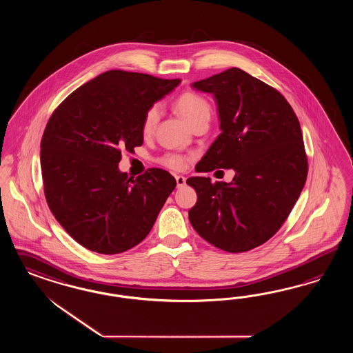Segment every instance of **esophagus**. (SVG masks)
<instances>
[{"label":"esophagus","mask_w":353,"mask_h":353,"mask_svg":"<svg viewBox=\"0 0 353 353\" xmlns=\"http://www.w3.org/2000/svg\"><path fill=\"white\" fill-rule=\"evenodd\" d=\"M176 182H177V188H182V186L186 185V177L176 176Z\"/></svg>","instance_id":"1"}]
</instances>
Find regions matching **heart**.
<instances>
[{
	"instance_id": "b5f03b06",
	"label": "heart",
	"mask_w": 353,
	"mask_h": 353,
	"mask_svg": "<svg viewBox=\"0 0 353 353\" xmlns=\"http://www.w3.org/2000/svg\"><path fill=\"white\" fill-rule=\"evenodd\" d=\"M176 110L185 121L190 125L194 121L199 119H210L211 117V107L208 102L195 93H183L176 101ZM161 118V108L159 106L150 107L145 114L142 121V132L145 134L151 133L157 127ZM164 164L172 170H182L185 167V158L180 155H168L164 159Z\"/></svg>"
}]
</instances>
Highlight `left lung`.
<instances>
[{"instance_id": "left-lung-1", "label": "left lung", "mask_w": 353, "mask_h": 353, "mask_svg": "<svg viewBox=\"0 0 353 353\" xmlns=\"http://www.w3.org/2000/svg\"><path fill=\"white\" fill-rule=\"evenodd\" d=\"M192 88L214 96L221 129L195 171L235 174L230 182L186 180L198 195L190 224L220 250L250 251L277 233L304 188L308 161L299 120L278 90L236 67Z\"/></svg>"}]
</instances>
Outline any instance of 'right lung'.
<instances>
[{"instance_id":"1","label":"right lung","mask_w":353,"mask_h":353,"mask_svg":"<svg viewBox=\"0 0 353 353\" xmlns=\"http://www.w3.org/2000/svg\"><path fill=\"white\" fill-rule=\"evenodd\" d=\"M180 83L111 70L77 88L49 119L40 154L45 198L81 246L112 255L149 234L176 180L159 168L133 180L119 161L121 150L143 143L146 111Z\"/></svg>"}]
</instances>
